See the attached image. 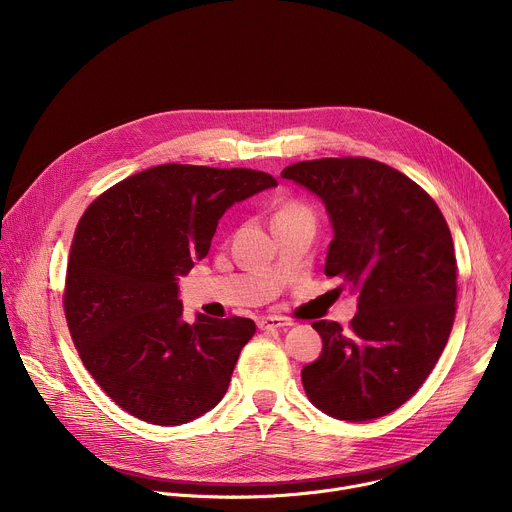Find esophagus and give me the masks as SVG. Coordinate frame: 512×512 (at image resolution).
I'll list each match as a JSON object with an SVG mask.
<instances>
[{
  "instance_id": "obj_1",
  "label": "esophagus",
  "mask_w": 512,
  "mask_h": 512,
  "mask_svg": "<svg viewBox=\"0 0 512 512\" xmlns=\"http://www.w3.org/2000/svg\"><path fill=\"white\" fill-rule=\"evenodd\" d=\"M294 322L287 320V318H281V316H263L257 320V328L259 330H273V328H285V326H291Z\"/></svg>"
}]
</instances>
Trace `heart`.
I'll use <instances>...</instances> for the list:
<instances>
[{"instance_id":"b5f03b06","label":"heart","mask_w":512,"mask_h":512,"mask_svg":"<svg viewBox=\"0 0 512 512\" xmlns=\"http://www.w3.org/2000/svg\"><path fill=\"white\" fill-rule=\"evenodd\" d=\"M294 210H306V208H302L300 204H285L277 214H285V212H294Z\"/></svg>"}]
</instances>
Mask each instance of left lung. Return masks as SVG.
Wrapping results in <instances>:
<instances>
[{
	"instance_id": "left-lung-1",
	"label": "left lung",
	"mask_w": 512,
	"mask_h": 512,
	"mask_svg": "<svg viewBox=\"0 0 512 512\" xmlns=\"http://www.w3.org/2000/svg\"><path fill=\"white\" fill-rule=\"evenodd\" d=\"M281 178L326 204L334 239L324 273L358 294L348 330L312 324L324 346L302 371L306 395L336 419L383 417L415 395L450 338L458 296L450 227L419 184L371 158L298 162Z\"/></svg>"
}]
</instances>
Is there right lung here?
<instances>
[{"label": "right lung", "instance_id": "add662e5", "mask_svg": "<svg viewBox=\"0 0 512 512\" xmlns=\"http://www.w3.org/2000/svg\"><path fill=\"white\" fill-rule=\"evenodd\" d=\"M277 180L249 168L162 164L105 190L70 245L64 316L85 369L127 413L180 425L229 389L255 322L182 320L178 277L208 255L218 218Z\"/></svg>", "mask_w": 512, "mask_h": 512}]
</instances>
